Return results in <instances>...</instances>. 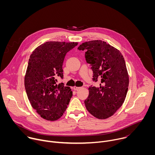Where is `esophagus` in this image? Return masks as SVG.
Masks as SVG:
<instances>
[{"label":"esophagus","instance_id":"1","mask_svg":"<svg viewBox=\"0 0 155 155\" xmlns=\"http://www.w3.org/2000/svg\"><path fill=\"white\" fill-rule=\"evenodd\" d=\"M80 88V87H77V86H74V90H75V91H77V90H78Z\"/></svg>","mask_w":155,"mask_h":155}]
</instances>
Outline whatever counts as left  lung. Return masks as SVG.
I'll list each match as a JSON object with an SVG mask.
<instances>
[{
    "instance_id": "8db88e82",
    "label": "left lung",
    "mask_w": 155,
    "mask_h": 155,
    "mask_svg": "<svg viewBox=\"0 0 155 155\" xmlns=\"http://www.w3.org/2000/svg\"><path fill=\"white\" fill-rule=\"evenodd\" d=\"M78 49L85 50L91 65L93 81L101 80L99 87L90 86L84 101L87 110L98 119L112 117L123 105L128 90L129 75L120 51L102 40L86 41Z\"/></svg>"
}]
</instances>
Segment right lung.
Listing matches in <instances>:
<instances>
[{
    "instance_id": "add662e5",
    "label": "right lung",
    "mask_w": 155,
    "mask_h": 155,
    "mask_svg": "<svg viewBox=\"0 0 155 155\" xmlns=\"http://www.w3.org/2000/svg\"><path fill=\"white\" fill-rule=\"evenodd\" d=\"M77 45V42L47 41L30 56L25 86L32 108L43 119L58 120L69 105L72 91L62 83L57 84L56 78H63L65 56Z\"/></svg>"
}]
</instances>
